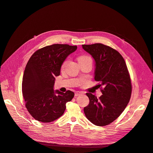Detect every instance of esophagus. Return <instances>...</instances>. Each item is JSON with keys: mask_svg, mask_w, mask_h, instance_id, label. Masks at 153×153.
<instances>
[{"mask_svg": "<svg viewBox=\"0 0 153 153\" xmlns=\"http://www.w3.org/2000/svg\"><path fill=\"white\" fill-rule=\"evenodd\" d=\"M81 94H82L81 92H76V93H75V96H76V97H77V96H78V95H81Z\"/></svg>", "mask_w": 153, "mask_h": 153, "instance_id": "1", "label": "esophagus"}]
</instances>
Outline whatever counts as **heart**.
I'll list each match as a JSON object with an SVG mask.
<instances>
[{
	"instance_id": "1",
	"label": "heart",
	"mask_w": 153,
	"mask_h": 153,
	"mask_svg": "<svg viewBox=\"0 0 153 153\" xmlns=\"http://www.w3.org/2000/svg\"><path fill=\"white\" fill-rule=\"evenodd\" d=\"M89 58H91L89 56H79V57L78 60H79V61H82V60H84V59H89ZM68 61V60L66 59H65L62 62V63L61 64V68H63L64 66H66V64H67Z\"/></svg>"
}]
</instances>
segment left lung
<instances>
[{
    "instance_id": "8db88e82",
    "label": "left lung",
    "mask_w": 153,
    "mask_h": 153,
    "mask_svg": "<svg viewBox=\"0 0 153 153\" xmlns=\"http://www.w3.org/2000/svg\"><path fill=\"white\" fill-rule=\"evenodd\" d=\"M82 48L95 61L94 79L100 84L102 93L99 99L86 94L89 104L84 107V114L93 124L106 126L122 114L130 100V76L122 56L114 48L102 43L82 45Z\"/></svg>"
}]
</instances>
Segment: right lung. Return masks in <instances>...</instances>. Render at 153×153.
<instances>
[{
    "mask_svg": "<svg viewBox=\"0 0 153 153\" xmlns=\"http://www.w3.org/2000/svg\"><path fill=\"white\" fill-rule=\"evenodd\" d=\"M77 48L62 44L46 46L28 60L23 76L22 94L28 111L38 121L50 123L59 118L65 111L66 103L74 97L73 92H54L53 86L62 62Z\"/></svg>",
    "mask_w": 153,
    "mask_h": 153,
    "instance_id": "1",
    "label": "right lung"
}]
</instances>
